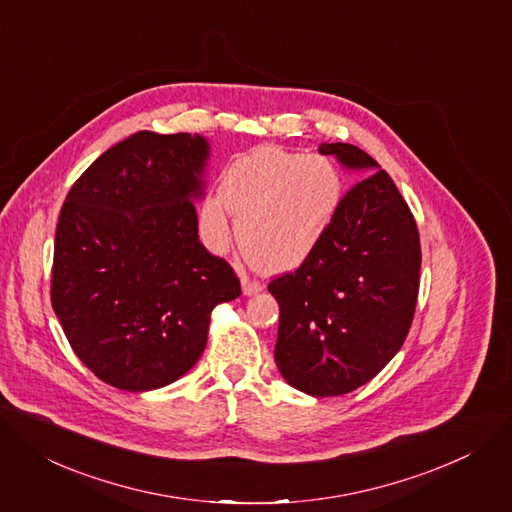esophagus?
<instances>
[{
  "label": "esophagus",
  "mask_w": 512,
  "mask_h": 512,
  "mask_svg": "<svg viewBox=\"0 0 512 512\" xmlns=\"http://www.w3.org/2000/svg\"><path fill=\"white\" fill-rule=\"evenodd\" d=\"M241 282H243V292H245L247 296H253V294H257V292H261V290H263L261 282L253 280V277H249V275H243V277H241Z\"/></svg>",
  "instance_id": "esophagus-1"
}]
</instances>
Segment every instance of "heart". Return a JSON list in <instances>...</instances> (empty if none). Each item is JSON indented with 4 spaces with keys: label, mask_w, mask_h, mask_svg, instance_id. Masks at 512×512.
Here are the masks:
<instances>
[{
    "label": "heart",
    "mask_w": 512,
    "mask_h": 512,
    "mask_svg": "<svg viewBox=\"0 0 512 512\" xmlns=\"http://www.w3.org/2000/svg\"><path fill=\"white\" fill-rule=\"evenodd\" d=\"M343 200L335 165L280 147H259L232 163L220 183V200L202 208L210 243L228 237V210L241 216L237 237L243 253L263 271L302 265L327 237Z\"/></svg>",
    "instance_id": "obj_1"
}]
</instances>
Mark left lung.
Returning a JSON list of instances; mask_svg holds the SVG:
<instances>
[{"mask_svg": "<svg viewBox=\"0 0 512 512\" xmlns=\"http://www.w3.org/2000/svg\"><path fill=\"white\" fill-rule=\"evenodd\" d=\"M347 169L374 174L343 196L318 249L269 282L280 304L275 363L310 396H341L376 378L400 351L421 284V239L392 177L365 151L322 143Z\"/></svg>", "mask_w": 512, "mask_h": 512, "instance_id": "obj_1", "label": "left lung"}]
</instances>
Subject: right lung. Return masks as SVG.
I'll return each mask as SVG.
<instances>
[{"mask_svg": "<svg viewBox=\"0 0 512 512\" xmlns=\"http://www.w3.org/2000/svg\"><path fill=\"white\" fill-rule=\"evenodd\" d=\"M208 143L141 130L73 183L61 208L51 304L81 363L120 390L163 388L206 349L210 312L241 296L198 239Z\"/></svg>", "mask_w": 512, "mask_h": 512, "instance_id": "obj_1", "label": "right lung"}]
</instances>
